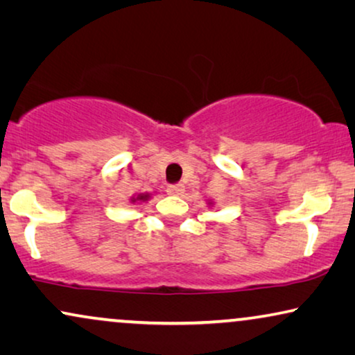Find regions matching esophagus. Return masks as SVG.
<instances>
[{"label": "esophagus", "instance_id": "1", "mask_svg": "<svg viewBox=\"0 0 355 355\" xmlns=\"http://www.w3.org/2000/svg\"><path fill=\"white\" fill-rule=\"evenodd\" d=\"M183 190H185V188H183L182 183H177V185H168L167 187L168 195H182Z\"/></svg>", "mask_w": 355, "mask_h": 355}]
</instances>
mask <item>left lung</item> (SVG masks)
<instances>
[{"mask_svg": "<svg viewBox=\"0 0 355 355\" xmlns=\"http://www.w3.org/2000/svg\"><path fill=\"white\" fill-rule=\"evenodd\" d=\"M209 205H212V202H209Z\"/></svg>", "mask_w": 355, "mask_h": 355, "instance_id": "8db88e82", "label": "left lung"}]
</instances>
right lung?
Masks as SVG:
<instances>
[{
  "instance_id": "right-lung-1",
  "label": "right lung",
  "mask_w": 355,
  "mask_h": 355,
  "mask_svg": "<svg viewBox=\"0 0 355 355\" xmlns=\"http://www.w3.org/2000/svg\"><path fill=\"white\" fill-rule=\"evenodd\" d=\"M149 198H150L149 193H141V195H138L136 198H135V196L131 198V202H136V201H148Z\"/></svg>"
}]
</instances>
